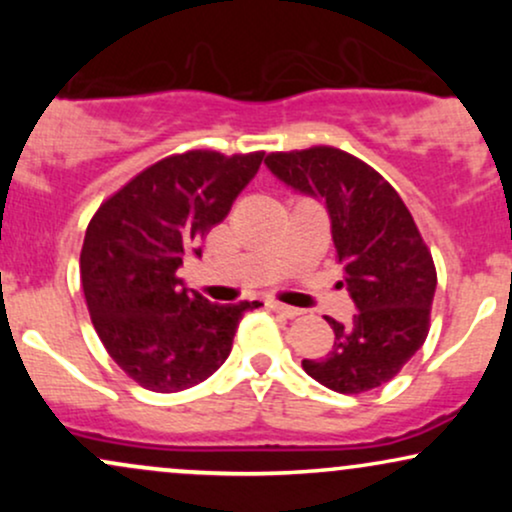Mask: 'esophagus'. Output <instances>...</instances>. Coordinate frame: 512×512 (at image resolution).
<instances>
[{
	"mask_svg": "<svg viewBox=\"0 0 512 512\" xmlns=\"http://www.w3.org/2000/svg\"><path fill=\"white\" fill-rule=\"evenodd\" d=\"M267 305H269V308H272V310H274V313H279V315L289 317V320H291V317H298V315H301V313H303V310H298V308H291V305H284V303H276V301H269Z\"/></svg>",
	"mask_w": 512,
	"mask_h": 512,
	"instance_id": "34e87169",
	"label": "esophagus"
}]
</instances>
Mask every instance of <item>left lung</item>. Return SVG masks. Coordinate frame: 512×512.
Masks as SVG:
<instances>
[{
	"mask_svg": "<svg viewBox=\"0 0 512 512\" xmlns=\"http://www.w3.org/2000/svg\"><path fill=\"white\" fill-rule=\"evenodd\" d=\"M269 173L293 192L327 207L337 260L356 315L332 320L334 344L322 358H303V370L342 395L385 385L428 334L436 267L402 197L358 158L313 146L264 158Z\"/></svg>",
	"mask_w": 512,
	"mask_h": 512,
	"instance_id": "1",
	"label": "left lung"
}]
</instances>
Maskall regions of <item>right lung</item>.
I'll return each mask as SVG.
<instances>
[{
    "instance_id": "right-lung-1",
    "label": "right lung",
    "mask_w": 512,
    "mask_h": 512,
    "mask_svg": "<svg viewBox=\"0 0 512 512\" xmlns=\"http://www.w3.org/2000/svg\"><path fill=\"white\" fill-rule=\"evenodd\" d=\"M264 154L187 151L163 158L101 204L81 248L93 327L134 383L180 392L223 366L245 310L216 305L178 279L182 257L226 219Z\"/></svg>"
}]
</instances>
